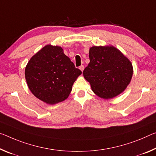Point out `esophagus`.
<instances>
[{"mask_svg":"<svg viewBox=\"0 0 156 156\" xmlns=\"http://www.w3.org/2000/svg\"><path fill=\"white\" fill-rule=\"evenodd\" d=\"M80 70L81 71V72H83V69H84V66L81 65V66H80Z\"/></svg>","mask_w":156,"mask_h":156,"instance_id":"esophagus-1","label":"esophagus"}]
</instances>
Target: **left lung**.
<instances>
[{"label": "left lung", "mask_w": 156, "mask_h": 156, "mask_svg": "<svg viewBox=\"0 0 156 156\" xmlns=\"http://www.w3.org/2000/svg\"><path fill=\"white\" fill-rule=\"evenodd\" d=\"M83 75L96 95L104 99L119 95L131 82L133 68L128 58L113 45L93 46Z\"/></svg>", "instance_id": "1"}]
</instances>
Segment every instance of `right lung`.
<instances>
[{"mask_svg": "<svg viewBox=\"0 0 156 156\" xmlns=\"http://www.w3.org/2000/svg\"><path fill=\"white\" fill-rule=\"evenodd\" d=\"M81 71L58 45H47L33 55L25 67L27 86L36 98L50 105L66 100Z\"/></svg>", "mask_w": 156, "mask_h": 156, "instance_id": "1", "label": "right lung"}]
</instances>
